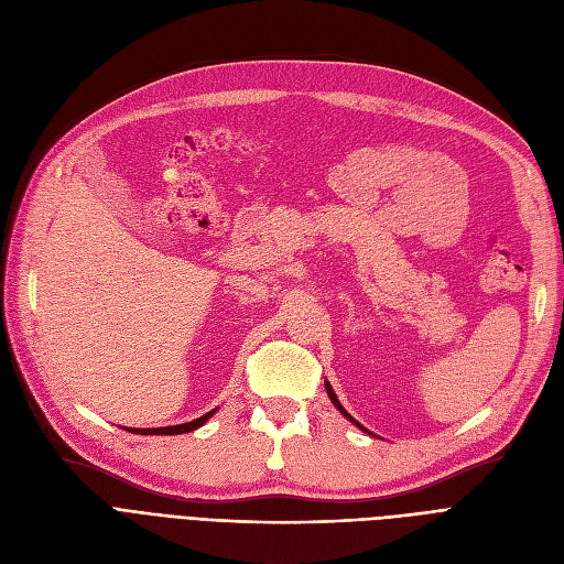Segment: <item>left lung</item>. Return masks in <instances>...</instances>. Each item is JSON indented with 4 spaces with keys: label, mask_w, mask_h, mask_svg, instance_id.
I'll list each match as a JSON object with an SVG mask.
<instances>
[{
    "label": "left lung",
    "mask_w": 564,
    "mask_h": 564,
    "mask_svg": "<svg viewBox=\"0 0 564 564\" xmlns=\"http://www.w3.org/2000/svg\"><path fill=\"white\" fill-rule=\"evenodd\" d=\"M326 394H328V399H332V401H334V405H336V408H338V411H340V413H343V415H345V417H347V420H352V422H355V424H357V426H359V430H364V426H361V424H359V422H357V420H355V417H352V415H349V413H347V411H345V408H343V405H340V401H338V397H336V392H334V390H332V384H328V382H326ZM364 432H366V430H364Z\"/></svg>",
    "instance_id": "1"
}]
</instances>
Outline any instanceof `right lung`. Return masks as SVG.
Instances as JSON below:
<instances>
[{"label":"right lung","instance_id":"obj_1","mask_svg":"<svg viewBox=\"0 0 564 564\" xmlns=\"http://www.w3.org/2000/svg\"><path fill=\"white\" fill-rule=\"evenodd\" d=\"M212 415H215V411H209V413H205L203 417H198V420H191V422H186V424L159 426V430H134V434H186V432L198 430V426H200V424H205Z\"/></svg>","mask_w":564,"mask_h":564}]
</instances>
